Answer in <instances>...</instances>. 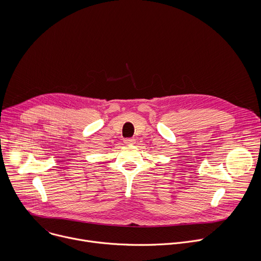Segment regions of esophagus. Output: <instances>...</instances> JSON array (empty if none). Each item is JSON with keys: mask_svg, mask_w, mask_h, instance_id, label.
<instances>
[{"mask_svg": "<svg viewBox=\"0 0 261 261\" xmlns=\"http://www.w3.org/2000/svg\"><path fill=\"white\" fill-rule=\"evenodd\" d=\"M126 144H134L135 143V139L134 138H126L124 141Z\"/></svg>", "mask_w": 261, "mask_h": 261, "instance_id": "obj_1", "label": "esophagus"}]
</instances>
